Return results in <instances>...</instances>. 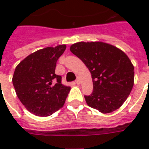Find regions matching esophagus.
Instances as JSON below:
<instances>
[{
  "instance_id": "1",
  "label": "esophagus",
  "mask_w": 149,
  "mask_h": 149,
  "mask_svg": "<svg viewBox=\"0 0 149 149\" xmlns=\"http://www.w3.org/2000/svg\"><path fill=\"white\" fill-rule=\"evenodd\" d=\"M75 82H76V84H80V79H79V77H77V79H76V81H75Z\"/></svg>"
}]
</instances>
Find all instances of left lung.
<instances>
[{
  "label": "left lung",
  "instance_id": "left-lung-1",
  "mask_svg": "<svg viewBox=\"0 0 149 149\" xmlns=\"http://www.w3.org/2000/svg\"><path fill=\"white\" fill-rule=\"evenodd\" d=\"M70 51L91 73L93 91L84 96L88 106L103 113L116 111L127 100L134 85V66L127 56L102 42L75 43Z\"/></svg>",
  "mask_w": 149,
  "mask_h": 149
}]
</instances>
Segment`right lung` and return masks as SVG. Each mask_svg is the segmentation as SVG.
<instances>
[{
	"instance_id": "add662e5",
	"label": "right lung",
	"mask_w": 149,
	"mask_h": 149,
	"mask_svg": "<svg viewBox=\"0 0 149 149\" xmlns=\"http://www.w3.org/2000/svg\"><path fill=\"white\" fill-rule=\"evenodd\" d=\"M66 45L47 47L30 54L15 68L12 82L17 97L36 116L48 117L63 107L70 91L55 73Z\"/></svg>"
}]
</instances>
